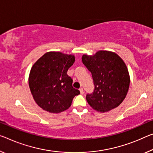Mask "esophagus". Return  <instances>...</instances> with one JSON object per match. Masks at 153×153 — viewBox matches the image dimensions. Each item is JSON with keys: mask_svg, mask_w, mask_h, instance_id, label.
I'll return each mask as SVG.
<instances>
[{"mask_svg": "<svg viewBox=\"0 0 153 153\" xmlns=\"http://www.w3.org/2000/svg\"><path fill=\"white\" fill-rule=\"evenodd\" d=\"M79 91H80V93L82 94H84V90H83V88H80L79 89Z\"/></svg>", "mask_w": 153, "mask_h": 153, "instance_id": "esophagus-1", "label": "esophagus"}]
</instances>
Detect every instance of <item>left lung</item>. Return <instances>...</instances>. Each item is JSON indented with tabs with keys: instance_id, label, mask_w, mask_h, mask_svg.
<instances>
[{
	"instance_id": "1",
	"label": "left lung",
	"mask_w": 153,
	"mask_h": 153,
	"mask_svg": "<svg viewBox=\"0 0 153 153\" xmlns=\"http://www.w3.org/2000/svg\"><path fill=\"white\" fill-rule=\"evenodd\" d=\"M83 64L91 73L94 86L86 98L90 105L100 112L118 107L129 88V75L123 60L115 53L99 51L92 56L83 55Z\"/></svg>"
}]
</instances>
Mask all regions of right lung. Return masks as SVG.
<instances>
[{"mask_svg": "<svg viewBox=\"0 0 153 153\" xmlns=\"http://www.w3.org/2000/svg\"><path fill=\"white\" fill-rule=\"evenodd\" d=\"M74 61V55L50 52L33 65L29 75V87L35 102L43 110L55 114L63 111L79 94L67 74Z\"/></svg>", "mask_w": 153, "mask_h": 153, "instance_id": "right-lung-1", "label": "right lung"}]
</instances>
